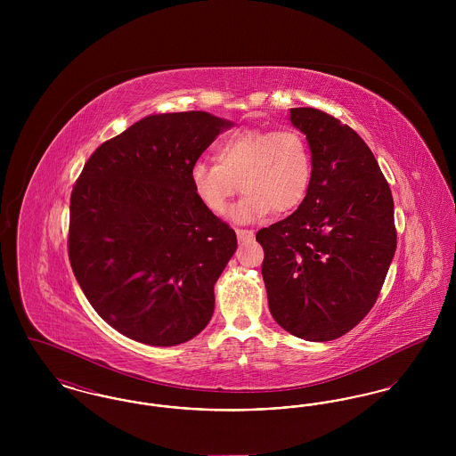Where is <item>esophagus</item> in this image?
<instances>
[{"instance_id": "esophagus-1", "label": "esophagus", "mask_w": 456, "mask_h": 456, "mask_svg": "<svg viewBox=\"0 0 456 456\" xmlns=\"http://www.w3.org/2000/svg\"><path fill=\"white\" fill-rule=\"evenodd\" d=\"M236 234H238L239 240H248V239H253V236H255V232L248 231V229H236Z\"/></svg>"}]
</instances>
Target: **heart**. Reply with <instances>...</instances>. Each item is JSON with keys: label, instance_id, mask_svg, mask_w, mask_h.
I'll return each mask as SVG.
<instances>
[{"label": "heart", "instance_id": "heart-1", "mask_svg": "<svg viewBox=\"0 0 456 456\" xmlns=\"http://www.w3.org/2000/svg\"><path fill=\"white\" fill-rule=\"evenodd\" d=\"M311 179V151L294 128L234 131L216 145V162L200 159L190 169L196 198L216 216L229 210L239 188L246 193L231 212L238 222L297 208Z\"/></svg>", "mask_w": 456, "mask_h": 456}]
</instances>
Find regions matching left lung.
Instances as JSON below:
<instances>
[{
  "instance_id": "left-lung-1",
  "label": "left lung",
  "mask_w": 456,
  "mask_h": 456,
  "mask_svg": "<svg viewBox=\"0 0 456 456\" xmlns=\"http://www.w3.org/2000/svg\"><path fill=\"white\" fill-rule=\"evenodd\" d=\"M313 179L299 208L258 231L273 320L309 342L346 335L376 303L396 249L391 190L364 140L320 109L294 108Z\"/></svg>"
}]
</instances>
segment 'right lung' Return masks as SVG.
Segmentation results:
<instances>
[{"instance_id": "1", "label": "right lung", "mask_w": 456, "mask_h": 456, "mask_svg": "<svg viewBox=\"0 0 456 456\" xmlns=\"http://www.w3.org/2000/svg\"><path fill=\"white\" fill-rule=\"evenodd\" d=\"M234 123L151 114L104 142L69 200L68 255L88 303L131 340L171 347L208 325L236 232L196 198L190 169Z\"/></svg>"}]
</instances>
